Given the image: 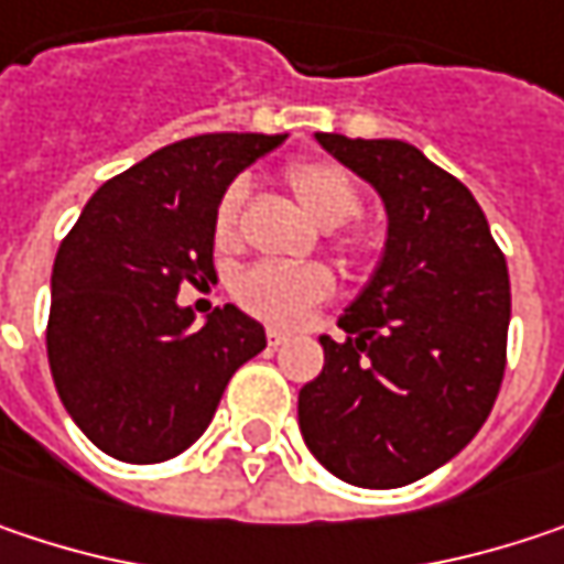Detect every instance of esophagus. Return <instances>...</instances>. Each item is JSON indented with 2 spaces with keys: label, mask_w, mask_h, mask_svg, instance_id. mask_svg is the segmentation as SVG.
Wrapping results in <instances>:
<instances>
[{
  "label": "esophagus",
  "mask_w": 564,
  "mask_h": 564,
  "mask_svg": "<svg viewBox=\"0 0 564 564\" xmlns=\"http://www.w3.org/2000/svg\"><path fill=\"white\" fill-rule=\"evenodd\" d=\"M283 341H286V333L278 329V326H271V329H268V345H274V348H278V345H283Z\"/></svg>",
  "instance_id": "1"
}]
</instances>
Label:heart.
<instances>
[{
  "label": "heart",
  "mask_w": 564,
  "mask_h": 564,
  "mask_svg": "<svg viewBox=\"0 0 564 564\" xmlns=\"http://www.w3.org/2000/svg\"><path fill=\"white\" fill-rule=\"evenodd\" d=\"M286 186L300 209L319 223L323 229H338L351 223L361 209V196L355 180L348 177L333 161H296L286 167ZM248 186L241 180L229 183L216 203L213 231L219 245H231L238 235V216L245 206ZM348 251L358 258L365 251L361 238L348 241ZM333 293V274L319 264H254L235 281V296L245 310L274 319L290 323L296 319L306 306L326 300Z\"/></svg>",
  "instance_id": "b5f03b06"
}]
</instances>
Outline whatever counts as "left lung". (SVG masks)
I'll use <instances>...</instances> for the list:
<instances>
[{"instance_id":"left-lung-1","label":"left lung","mask_w":564,"mask_h":564,"mask_svg":"<svg viewBox=\"0 0 564 564\" xmlns=\"http://www.w3.org/2000/svg\"><path fill=\"white\" fill-rule=\"evenodd\" d=\"M316 141L371 183L387 213L381 261L300 390V433L335 478L403 487L485 426L507 365L510 274L471 189L393 138Z\"/></svg>"}]
</instances>
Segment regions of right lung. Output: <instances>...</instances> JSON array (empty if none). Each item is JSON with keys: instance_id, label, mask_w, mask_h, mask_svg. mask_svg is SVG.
<instances>
[{"instance_id": "obj_1", "label": "right lung", "mask_w": 564, "mask_h": 564, "mask_svg": "<svg viewBox=\"0 0 564 564\" xmlns=\"http://www.w3.org/2000/svg\"><path fill=\"white\" fill-rule=\"evenodd\" d=\"M283 138L216 131L174 141L106 180L64 238L47 361L70 420L106 455L154 465L186 452L231 375L264 351L258 319L229 303L196 326L177 293L213 278L223 189Z\"/></svg>"}]
</instances>
